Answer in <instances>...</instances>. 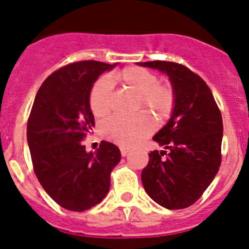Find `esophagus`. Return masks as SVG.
<instances>
[{
    "instance_id": "1",
    "label": "esophagus",
    "mask_w": 249,
    "mask_h": 249,
    "mask_svg": "<svg viewBox=\"0 0 249 249\" xmlns=\"http://www.w3.org/2000/svg\"><path fill=\"white\" fill-rule=\"evenodd\" d=\"M129 152V148H126V147H120V153H122V156L124 157V156H126V153Z\"/></svg>"
}]
</instances>
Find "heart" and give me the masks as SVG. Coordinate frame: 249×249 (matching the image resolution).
Here are the masks:
<instances>
[{
	"instance_id": "1",
	"label": "heart",
	"mask_w": 249,
	"mask_h": 249,
	"mask_svg": "<svg viewBox=\"0 0 249 249\" xmlns=\"http://www.w3.org/2000/svg\"><path fill=\"white\" fill-rule=\"evenodd\" d=\"M117 78L140 96V107L150 111L159 122L171 117L176 104V94L171 86L159 83L156 73L143 67L130 66L122 70ZM113 81L109 76H102L90 88V110L97 117H104L110 111ZM152 131L153 123L145 113L130 118L114 115L101 125L102 136L123 147L136 145Z\"/></svg>"
}]
</instances>
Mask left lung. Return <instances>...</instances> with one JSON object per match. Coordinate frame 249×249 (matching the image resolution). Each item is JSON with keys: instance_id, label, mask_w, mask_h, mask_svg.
Instances as JSON below:
<instances>
[{"instance_id": "left-lung-1", "label": "left lung", "mask_w": 249, "mask_h": 249, "mask_svg": "<svg viewBox=\"0 0 249 249\" xmlns=\"http://www.w3.org/2000/svg\"><path fill=\"white\" fill-rule=\"evenodd\" d=\"M164 72L176 94L172 117L153 136L168 151H151L141 173L152 200L169 210L193 205L208 189L221 164V111L205 81L184 65L138 62Z\"/></svg>"}]
</instances>
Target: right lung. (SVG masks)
<instances>
[{"label":"right lung","instance_id":"1","mask_svg":"<svg viewBox=\"0 0 249 249\" xmlns=\"http://www.w3.org/2000/svg\"><path fill=\"white\" fill-rule=\"evenodd\" d=\"M115 65L86 60L61 67L44 81L30 110L27 139L34 173L50 198L70 211L88 210L106 198L122 159L111 142L102 141L89 153L82 143L94 126L90 88Z\"/></svg>","mask_w":249,"mask_h":249}]
</instances>
